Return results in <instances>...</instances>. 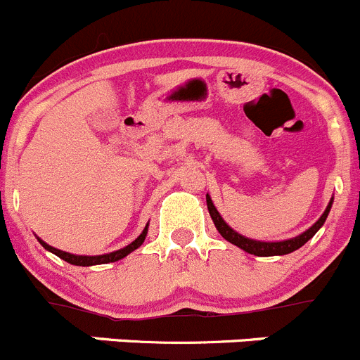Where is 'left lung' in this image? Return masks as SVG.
Masks as SVG:
<instances>
[{"instance_id":"left-lung-1","label":"left lung","mask_w":360,"mask_h":360,"mask_svg":"<svg viewBox=\"0 0 360 360\" xmlns=\"http://www.w3.org/2000/svg\"><path fill=\"white\" fill-rule=\"evenodd\" d=\"M206 202H207V210H210V214H211V218H213L214 227H217L218 233L226 238L229 243L236 245V247H240L241 250L248 252V254H254V256H259V257L284 256V254H291V252L298 250L302 245L307 243V241L311 240V238L314 236L318 231H320V227L325 224V220H327V217H328V211H330V207H332V199H330V202H328L327 210H325V213L321 214L320 220H318L314 226L309 227L305 233L298 234V236L290 238V240H284V241H257V240H250V238L241 236V234L236 233L233 227L227 226L226 221H224V218H221L220 213L217 211V207L213 206V200H211L210 195H206Z\"/></svg>"}]
</instances>
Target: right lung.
<instances>
[{"label": "right lung", "instance_id": "1", "mask_svg": "<svg viewBox=\"0 0 360 360\" xmlns=\"http://www.w3.org/2000/svg\"><path fill=\"white\" fill-rule=\"evenodd\" d=\"M147 227H149V224L146 226V229L142 231V234H140L136 240L133 241V243H129L127 247L120 248V250H115V252H110V254H103V256H76V254H69V252H63V250H58V248L51 247V245H48L46 241H42L40 238H37L39 240V243L42 245L46 250L53 252L55 256H58L60 259L67 261V263L70 264H76V266H94V264H106V263H115V261L122 259V257H126L127 254H131L133 250H136V248L140 247V245L143 243V240H146L147 236Z\"/></svg>", "mask_w": 360, "mask_h": 360}]
</instances>
